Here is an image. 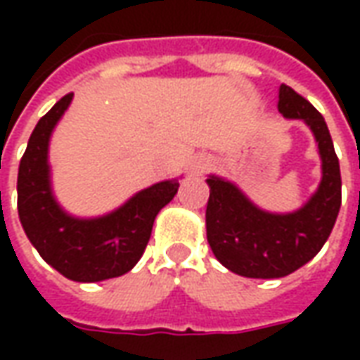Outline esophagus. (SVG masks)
Returning a JSON list of instances; mask_svg holds the SVG:
<instances>
[{
	"label": "esophagus",
	"instance_id": "esophagus-1",
	"mask_svg": "<svg viewBox=\"0 0 360 360\" xmlns=\"http://www.w3.org/2000/svg\"><path fill=\"white\" fill-rule=\"evenodd\" d=\"M206 167H208V160H206V158H195V160L191 162L188 172L193 173V175H198V173H202Z\"/></svg>",
	"mask_w": 360,
	"mask_h": 360
}]
</instances>
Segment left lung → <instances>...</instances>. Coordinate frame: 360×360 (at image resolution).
<instances>
[{"label":"left lung","instance_id":"left-lung-1","mask_svg":"<svg viewBox=\"0 0 360 360\" xmlns=\"http://www.w3.org/2000/svg\"><path fill=\"white\" fill-rule=\"evenodd\" d=\"M278 111L309 127L320 156V183L307 202L291 212L260 208L237 183L208 175L206 237L219 264L243 278H285L310 262L332 233L341 206L340 160L324 117L285 84Z\"/></svg>","mask_w":360,"mask_h":360}]
</instances>
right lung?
Masks as SVG:
<instances>
[{"instance_id":"add662e5","label":"right lung","mask_w":360,"mask_h":360,"mask_svg":"<svg viewBox=\"0 0 360 360\" xmlns=\"http://www.w3.org/2000/svg\"><path fill=\"white\" fill-rule=\"evenodd\" d=\"M73 102L61 98L28 139L17 177L20 226L38 255L67 279L94 283L117 278L141 260L158 212L173 200L179 179H165L134 193L102 216H75L59 204L51 183L50 141Z\"/></svg>"}]
</instances>
